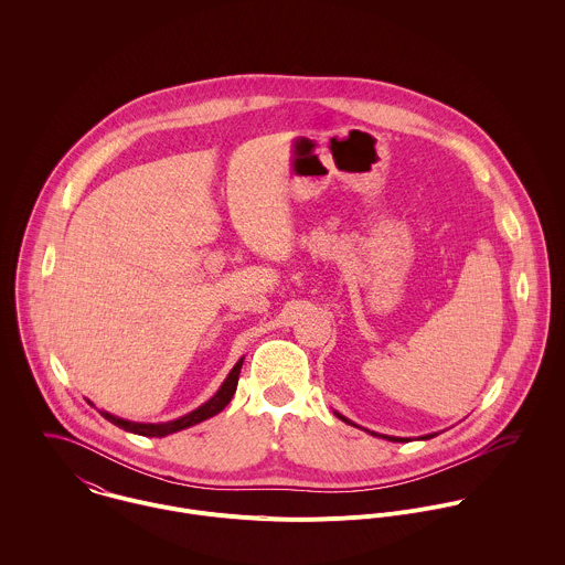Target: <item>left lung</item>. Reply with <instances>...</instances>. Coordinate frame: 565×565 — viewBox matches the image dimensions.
<instances>
[{"label":"left lung","instance_id":"8db88e82","mask_svg":"<svg viewBox=\"0 0 565 565\" xmlns=\"http://www.w3.org/2000/svg\"><path fill=\"white\" fill-rule=\"evenodd\" d=\"M334 415H337V417H339V419H343V422H345V424H352V422H350V419H348V417H343V415H341V413H334ZM367 433H372V435H374V437H383V439H387V441H408V439H406V437H392V435H379V433H374V430H367ZM435 435H439V433H428V435H422V437H419V439H430V437H435Z\"/></svg>","mask_w":565,"mask_h":565}]
</instances>
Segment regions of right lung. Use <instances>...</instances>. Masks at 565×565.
<instances>
[{
  "mask_svg": "<svg viewBox=\"0 0 565 565\" xmlns=\"http://www.w3.org/2000/svg\"><path fill=\"white\" fill-rule=\"evenodd\" d=\"M243 356L235 363V367L231 370V374L226 376V381L222 383V387L215 392V396L211 401H206L204 404H200L198 408H193L191 413L178 417V419H171V422H159V424H150V422H130V419H124V417H117L108 411H99L102 417H106L108 422H113L115 426L128 430V433H135V435H143V437H167L171 433H178V430H184L189 426H195L213 415H217L220 411H224L228 403L233 401L235 392H237V383H239V372H242ZM88 404L90 401H86Z\"/></svg>",
  "mask_w": 565,
  "mask_h": 565,
  "instance_id": "1",
  "label": "right lung"
}]
</instances>
